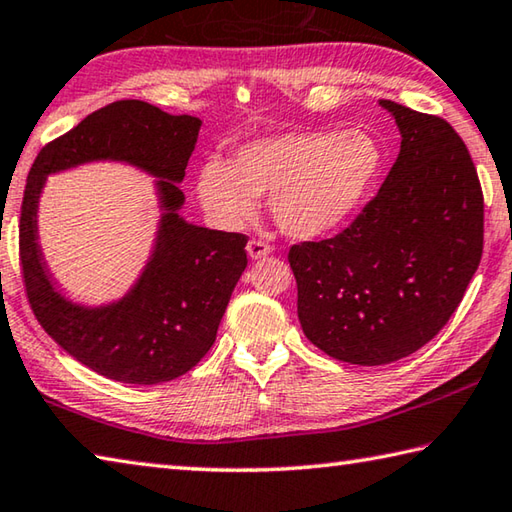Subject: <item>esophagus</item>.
<instances>
[{
	"label": "esophagus",
	"mask_w": 512,
	"mask_h": 512,
	"mask_svg": "<svg viewBox=\"0 0 512 512\" xmlns=\"http://www.w3.org/2000/svg\"><path fill=\"white\" fill-rule=\"evenodd\" d=\"M246 250H248V257H250V259H259V257H266L268 253H271L273 248L268 246L266 241H262V239H250Z\"/></svg>",
	"instance_id": "1"
}]
</instances>
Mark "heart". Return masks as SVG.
<instances>
[{
	"label": "heart",
	"mask_w": 512,
	"mask_h": 512,
	"mask_svg": "<svg viewBox=\"0 0 512 512\" xmlns=\"http://www.w3.org/2000/svg\"><path fill=\"white\" fill-rule=\"evenodd\" d=\"M380 172L383 147L367 129L284 132L241 145L230 163L208 161L197 194L208 217L228 230L248 224L268 194L288 237L315 239L345 224Z\"/></svg>",
	"instance_id": "obj_1"
}]
</instances>
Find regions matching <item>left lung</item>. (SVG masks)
<instances>
[{
  "label": "left lung",
  "mask_w": 512,
  "mask_h": 512,
  "mask_svg": "<svg viewBox=\"0 0 512 512\" xmlns=\"http://www.w3.org/2000/svg\"><path fill=\"white\" fill-rule=\"evenodd\" d=\"M401 132L385 183L351 224L288 250L304 336L351 365H387L452 318L483 253V192L448 120L380 100Z\"/></svg>",
  "instance_id": "left-lung-1"
}]
</instances>
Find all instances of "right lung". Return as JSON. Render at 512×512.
<instances>
[{
  "instance_id": "1",
  "label": "right lung",
  "mask_w": 512,
  "mask_h": 512,
  "mask_svg": "<svg viewBox=\"0 0 512 512\" xmlns=\"http://www.w3.org/2000/svg\"><path fill=\"white\" fill-rule=\"evenodd\" d=\"M201 120L143 100H118L44 145L29 172L20 217L26 295L42 329L82 365L118 383L183 376L210 351L232 288L248 264V237L188 224L179 210ZM89 160H125L160 179L164 217L151 262L123 301L73 305L54 291L36 244V201L46 173Z\"/></svg>"
}]
</instances>
